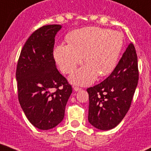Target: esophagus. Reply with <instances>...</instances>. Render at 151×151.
<instances>
[{
    "mask_svg": "<svg viewBox=\"0 0 151 151\" xmlns=\"http://www.w3.org/2000/svg\"><path fill=\"white\" fill-rule=\"evenodd\" d=\"M81 89V87H78V86H74V90L77 92V91H80Z\"/></svg>",
    "mask_w": 151,
    "mask_h": 151,
    "instance_id": "esophagus-1",
    "label": "esophagus"
}]
</instances>
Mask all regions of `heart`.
Listing matches in <instances>:
<instances>
[{
    "label": "heart",
    "mask_w": 151,
    "mask_h": 151,
    "mask_svg": "<svg viewBox=\"0 0 151 151\" xmlns=\"http://www.w3.org/2000/svg\"><path fill=\"white\" fill-rule=\"evenodd\" d=\"M68 45L61 44L54 50V57L62 71L71 74L82 63L86 66L70 76L73 83H92L97 75L111 74L116 65L124 43L121 32L100 27H86L70 32Z\"/></svg>",
    "instance_id": "obj_1"
}]
</instances>
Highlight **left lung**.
Listing matches in <instances>:
<instances>
[{
  "mask_svg": "<svg viewBox=\"0 0 151 151\" xmlns=\"http://www.w3.org/2000/svg\"><path fill=\"white\" fill-rule=\"evenodd\" d=\"M138 81V57L130 43L109 77L86 89L90 124L101 130L116 127L129 109Z\"/></svg>",
  "mask_w": 151,
  "mask_h": 151,
  "instance_id": "1",
  "label": "left lung"
}]
</instances>
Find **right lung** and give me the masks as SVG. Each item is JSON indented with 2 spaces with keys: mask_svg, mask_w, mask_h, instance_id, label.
<instances>
[{
  "mask_svg": "<svg viewBox=\"0 0 151 151\" xmlns=\"http://www.w3.org/2000/svg\"><path fill=\"white\" fill-rule=\"evenodd\" d=\"M60 25H48L31 35L22 49L16 77L19 101L29 122L47 130L60 123L72 87L56 68L55 37Z\"/></svg>",
  "mask_w": 151,
  "mask_h": 151,
  "instance_id": "1",
  "label": "right lung"
}]
</instances>
